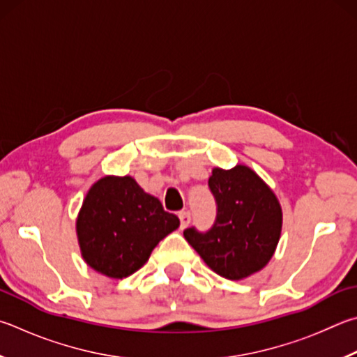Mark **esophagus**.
<instances>
[{
    "label": "esophagus",
    "instance_id": "obj_1",
    "mask_svg": "<svg viewBox=\"0 0 357 357\" xmlns=\"http://www.w3.org/2000/svg\"><path fill=\"white\" fill-rule=\"evenodd\" d=\"M178 217H179V220H181V228H185V226L189 225L190 220H192V215H190L189 211H181V212L178 213Z\"/></svg>",
    "mask_w": 357,
    "mask_h": 357
}]
</instances>
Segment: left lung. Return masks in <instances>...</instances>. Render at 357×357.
Wrapping results in <instances>:
<instances>
[{
	"label": "left lung",
	"mask_w": 357,
	"mask_h": 357,
	"mask_svg": "<svg viewBox=\"0 0 357 357\" xmlns=\"http://www.w3.org/2000/svg\"><path fill=\"white\" fill-rule=\"evenodd\" d=\"M207 184L215 198V222L207 231L187 228L184 237L217 275L243 280L273 256L282 226L280 201L245 165L213 168Z\"/></svg>",
	"instance_id": "8db88e82"
}]
</instances>
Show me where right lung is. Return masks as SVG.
Wrapping results in <instances>:
<instances>
[{
    "label": "right lung",
    "instance_id": "right-lung-1",
    "mask_svg": "<svg viewBox=\"0 0 357 357\" xmlns=\"http://www.w3.org/2000/svg\"><path fill=\"white\" fill-rule=\"evenodd\" d=\"M179 226L160 201L131 176H106L92 185L76 222L84 261L109 278H126L144 265L162 238Z\"/></svg>",
    "mask_w": 357,
    "mask_h": 357
}]
</instances>
